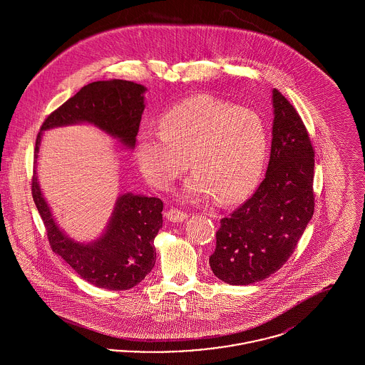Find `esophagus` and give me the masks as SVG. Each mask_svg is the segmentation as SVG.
<instances>
[{
	"label": "esophagus",
	"mask_w": 365,
	"mask_h": 365,
	"mask_svg": "<svg viewBox=\"0 0 365 365\" xmlns=\"http://www.w3.org/2000/svg\"><path fill=\"white\" fill-rule=\"evenodd\" d=\"M165 217L170 220V222H183L189 217V215L186 212H182L179 209H170L165 212Z\"/></svg>",
	"instance_id": "34e87169"
}]
</instances>
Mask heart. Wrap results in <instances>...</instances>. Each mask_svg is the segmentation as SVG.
<instances>
[{"label": "heart", "mask_w": 365, "mask_h": 365, "mask_svg": "<svg viewBox=\"0 0 365 365\" xmlns=\"http://www.w3.org/2000/svg\"><path fill=\"white\" fill-rule=\"evenodd\" d=\"M161 130L138 134L139 165L158 189H168L187 168L186 195H212L222 204L242 200L260 179L267 156V133L260 116L212 96H197L170 108Z\"/></svg>", "instance_id": "1"}]
</instances>
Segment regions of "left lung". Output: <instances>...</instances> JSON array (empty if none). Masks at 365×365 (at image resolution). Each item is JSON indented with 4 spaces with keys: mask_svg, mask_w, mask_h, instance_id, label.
I'll list each match as a JSON object with an SVG mask.
<instances>
[{
    "mask_svg": "<svg viewBox=\"0 0 365 365\" xmlns=\"http://www.w3.org/2000/svg\"><path fill=\"white\" fill-rule=\"evenodd\" d=\"M272 146L267 174L253 195L220 220L212 272L228 284L271 277L293 255L314 209V150L290 101L274 88Z\"/></svg>",
    "mask_w": 365,
    "mask_h": 365,
    "instance_id": "8db88e82",
    "label": "left lung"
}]
</instances>
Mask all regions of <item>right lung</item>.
<instances>
[{"mask_svg": "<svg viewBox=\"0 0 365 365\" xmlns=\"http://www.w3.org/2000/svg\"><path fill=\"white\" fill-rule=\"evenodd\" d=\"M145 87L113 79L82 87L73 97L45 119L41 131L87 122L96 124L128 148H134L142 119ZM41 133L35 140V155ZM31 192L53 252L67 261L88 283L108 290H128L152 271L156 262L153 241L163 227V201L156 197L124 194L113 212L108 230L97 242L71 241L53 220L52 213L33 173Z\"/></svg>", "mask_w": 365, "mask_h": 365, "instance_id": "obj_1", "label": "right lung"}]
</instances>
